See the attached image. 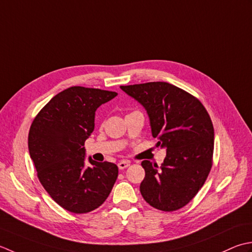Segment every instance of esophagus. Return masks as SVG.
Segmentation results:
<instances>
[{
  "label": "esophagus",
  "instance_id": "esophagus-1",
  "mask_svg": "<svg viewBox=\"0 0 252 252\" xmlns=\"http://www.w3.org/2000/svg\"><path fill=\"white\" fill-rule=\"evenodd\" d=\"M117 165H119V168H120V169H124V168L129 166L130 163L128 162V161H121L119 164H117Z\"/></svg>",
  "mask_w": 252,
  "mask_h": 252
}]
</instances>
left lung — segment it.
Listing matches in <instances>:
<instances>
[{
    "instance_id": "1",
    "label": "left lung",
    "mask_w": 252,
    "mask_h": 252,
    "mask_svg": "<svg viewBox=\"0 0 252 252\" xmlns=\"http://www.w3.org/2000/svg\"><path fill=\"white\" fill-rule=\"evenodd\" d=\"M145 106L152 136L166 148L161 168L142 161L143 199L158 210L176 211L201 189L213 164L214 129L208 111L196 96L164 81L121 86Z\"/></svg>"
}]
</instances>
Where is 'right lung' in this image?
Segmentation results:
<instances>
[{"label":"right lung","instance_id":"add662e5","mask_svg":"<svg viewBox=\"0 0 252 252\" xmlns=\"http://www.w3.org/2000/svg\"><path fill=\"white\" fill-rule=\"evenodd\" d=\"M114 91L75 86L53 96L34 117L28 148L43 188L62 208L76 214L94 211L109 197L119 176L111 162L85 165V141L94 129L95 110Z\"/></svg>","mask_w":252,"mask_h":252}]
</instances>
